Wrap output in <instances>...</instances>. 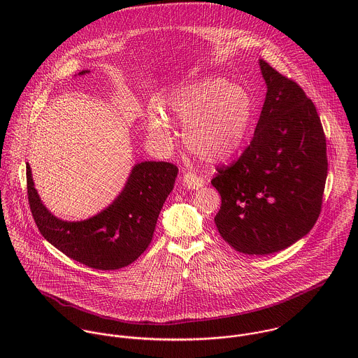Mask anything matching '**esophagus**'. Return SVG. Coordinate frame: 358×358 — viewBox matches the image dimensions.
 Returning a JSON list of instances; mask_svg holds the SVG:
<instances>
[{
  "label": "esophagus",
  "mask_w": 358,
  "mask_h": 358,
  "mask_svg": "<svg viewBox=\"0 0 358 358\" xmlns=\"http://www.w3.org/2000/svg\"><path fill=\"white\" fill-rule=\"evenodd\" d=\"M182 182L190 190H199L204 186V179L194 172H185L182 176Z\"/></svg>",
  "instance_id": "34e87169"
}]
</instances>
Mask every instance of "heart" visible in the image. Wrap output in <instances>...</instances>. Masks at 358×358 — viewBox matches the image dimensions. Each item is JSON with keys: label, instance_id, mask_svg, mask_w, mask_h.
Segmentation results:
<instances>
[{"label": "heart", "instance_id": "obj_1", "mask_svg": "<svg viewBox=\"0 0 358 358\" xmlns=\"http://www.w3.org/2000/svg\"><path fill=\"white\" fill-rule=\"evenodd\" d=\"M164 110L183 127V142L190 153L208 164H220L245 145L255 118V101L248 90L226 78L206 77L176 85ZM148 128L159 145L172 142V125L162 113L148 115Z\"/></svg>", "mask_w": 358, "mask_h": 358}]
</instances>
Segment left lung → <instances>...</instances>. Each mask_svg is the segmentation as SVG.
<instances>
[{
    "mask_svg": "<svg viewBox=\"0 0 358 358\" xmlns=\"http://www.w3.org/2000/svg\"><path fill=\"white\" fill-rule=\"evenodd\" d=\"M267 94L250 146L210 180L222 205L215 224L247 255L282 251L317 222L328 173L315 106L291 78L259 59Z\"/></svg>",
    "mask_w": 358,
    "mask_h": 358,
    "instance_id": "1",
    "label": "left lung"
}]
</instances>
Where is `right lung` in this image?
Here are the masks:
<instances>
[{"instance_id": "right-lung-1", "label": "right lung", "mask_w": 358, "mask_h": 358, "mask_svg": "<svg viewBox=\"0 0 358 358\" xmlns=\"http://www.w3.org/2000/svg\"><path fill=\"white\" fill-rule=\"evenodd\" d=\"M88 70L81 71L85 74ZM29 204L41 234L73 260L98 270H117L135 262L149 247L159 210L173 189L176 165L145 161L132 168L118 197L98 215L66 222L43 204L26 165Z\"/></svg>"}]
</instances>
